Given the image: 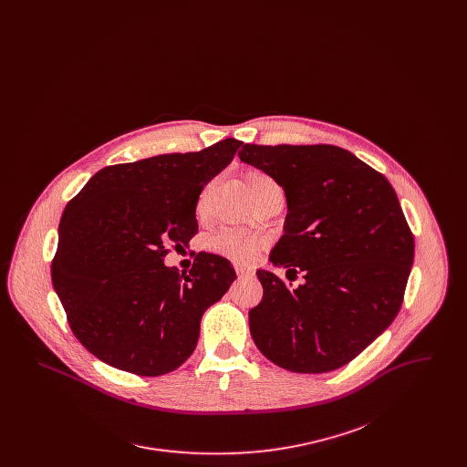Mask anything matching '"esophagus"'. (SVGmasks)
Here are the masks:
<instances>
[{"instance_id": "esophagus-1", "label": "esophagus", "mask_w": 467, "mask_h": 467, "mask_svg": "<svg viewBox=\"0 0 467 467\" xmlns=\"http://www.w3.org/2000/svg\"><path fill=\"white\" fill-rule=\"evenodd\" d=\"M234 269H236V273H238V276H240V278H242V276H250V275H252V269H250V267L242 266V265H236Z\"/></svg>"}]
</instances>
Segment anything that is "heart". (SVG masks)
I'll return each instance as SVG.
<instances>
[{"label": "heart", "instance_id": "1", "mask_svg": "<svg viewBox=\"0 0 467 467\" xmlns=\"http://www.w3.org/2000/svg\"><path fill=\"white\" fill-rule=\"evenodd\" d=\"M244 189L250 194L252 201H257L267 192L276 191L275 183L263 173L259 171H248L244 177ZM210 246L213 252L223 254L229 259L246 263L250 261L263 246V240L257 236H244L236 233H221L215 238H212Z\"/></svg>", "mask_w": 467, "mask_h": 467}]
</instances>
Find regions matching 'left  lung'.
Segmentation results:
<instances>
[{
  "label": "left lung",
  "mask_w": 467,
  "mask_h": 467,
  "mask_svg": "<svg viewBox=\"0 0 467 467\" xmlns=\"http://www.w3.org/2000/svg\"><path fill=\"white\" fill-rule=\"evenodd\" d=\"M285 192L284 236L257 269L263 301L248 311L254 343L294 373H327L371 345L396 318L415 244L389 180L333 145H244L238 152Z\"/></svg>",
  "instance_id": "1"
}]
</instances>
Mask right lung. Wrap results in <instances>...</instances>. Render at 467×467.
Returning a JSON list of instances; mask_svg holds the SVG:
<instances>
[{"mask_svg": "<svg viewBox=\"0 0 467 467\" xmlns=\"http://www.w3.org/2000/svg\"><path fill=\"white\" fill-rule=\"evenodd\" d=\"M242 141L103 168L59 223L52 284L77 339L111 368L161 377L196 348L202 313L236 278L227 259L201 252L189 275L164 265V244L198 233L204 185Z\"/></svg>", "mask_w": 467, "mask_h": 467, "instance_id": "add662e5", "label": "right lung"}]
</instances>
